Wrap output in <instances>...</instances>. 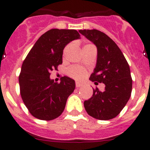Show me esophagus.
Segmentation results:
<instances>
[{
  "mask_svg": "<svg viewBox=\"0 0 150 150\" xmlns=\"http://www.w3.org/2000/svg\"><path fill=\"white\" fill-rule=\"evenodd\" d=\"M83 86V84L80 83H79V82H76V88H79V87Z\"/></svg>",
  "mask_w": 150,
  "mask_h": 150,
  "instance_id": "34e87169",
  "label": "esophagus"
}]
</instances>
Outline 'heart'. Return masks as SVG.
I'll return each mask as SVG.
<instances>
[{
	"label": "heart",
	"mask_w": 150,
	"mask_h": 150,
	"mask_svg": "<svg viewBox=\"0 0 150 150\" xmlns=\"http://www.w3.org/2000/svg\"><path fill=\"white\" fill-rule=\"evenodd\" d=\"M67 74H68L69 76L74 78V79H81L86 75V71L83 67L74 66V67H71V68L68 69Z\"/></svg>",
	"instance_id": "obj_1"
}]
</instances>
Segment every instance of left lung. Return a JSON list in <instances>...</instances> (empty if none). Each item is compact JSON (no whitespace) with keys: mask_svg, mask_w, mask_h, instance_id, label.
<instances>
[{"mask_svg":"<svg viewBox=\"0 0 150 150\" xmlns=\"http://www.w3.org/2000/svg\"><path fill=\"white\" fill-rule=\"evenodd\" d=\"M80 34L91 41L98 50L97 63L89 79L103 83L104 91L98 88L84 101L89 116L100 120H109L120 114L129 100L132 90V79L126 59L116 43L104 33L96 29L79 30Z\"/></svg>","mask_w":150,"mask_h":150,"instance_id":"left-lung-1","label":"left lung"}]
</instances>
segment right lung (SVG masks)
<instances>
[{
  "instance_id": "obj_1",
  "label": "right lung",
  "mask_w": 150,
  "mask_h": 150,
  "mask_svg": "<svg viewBox=\"0 0 150 150\" xmlns=\"http://www.w3.org/2000/svg\"><path fill=\"white\" fill-rule=\"evenodd\" d=\"M79 38L74 29H51L37 40L24 60L18 76L21 97L37 119L50 121L63 112L67 98L75 89V81L63 76L60 83H54L50 72L62 64L66 45Z\"/></svg>"
}]
</instances>
